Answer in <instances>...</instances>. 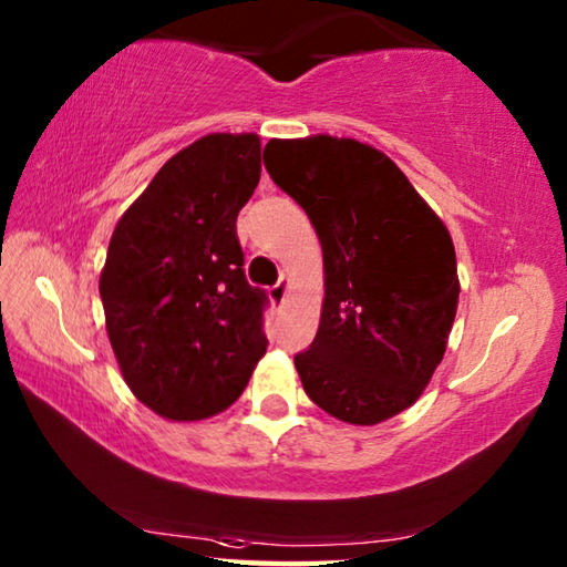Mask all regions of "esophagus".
<instances>
[{
	"label": "esophagus",
	"instance_id": "1",
	"mask_svg": "<svg viewBox=\"0 0 567 567\" xmlns=\"http://www.w3.org/2000/svg\"><path fill=\"white\" fill-rule=\"evenodd\" d=\"M287 290H290V280H287V277H280V282L270 287V300H272V305H282Z\"/></svg>",
	"mask_w": 567,
	"mask_h": 567
}]
</instances>
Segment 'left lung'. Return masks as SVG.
<instances>
[{
    "instance_id": "8db88e82",
    "label": "left lung",
    "mask_w": 567,
    "mask_h": 567,
    "mask_svg": "<svg viewBox=\"0 0 567 567\" xmlns=\"http://www.w3.org/2000/svg\"><path fill=\"white\" fill-rule=\"evenodd\" d=\"M265 168L322 245V317L295 357L307 396L347 424L396 416L431 382L456 317L446 225L394 161L354 138H272Z\"/></svg>"
}]
</instances>
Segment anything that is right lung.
Wrapping results in <instances>:
<instances>
[{
  "mask_svg": "<svg viewBox=\"0 0 567 567\" xmlns=\"http://www.w3.org/2000/svg\"><path fill=\"white\" fill-rule=\"evenodd\" d=\"M260 171L255 133L203 136L156 173L111 235L99 280L106 332L133 396L163 419L220 414L267 349V297L245 280L235 228Z\"/></svg>",
  "mask_w": 567,
  "mask_h": 567,
  "instance_id": "obj_1",
  "label": "right lung"
}]
</instances>
